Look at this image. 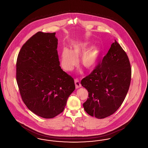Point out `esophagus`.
Masks as SVG:
<instances>
[{
  "mask_svg": "<svg viewBox=\"0 0 148 148\" xmlns=\"http://www.w3.org/2000/svg\"><path fill=\"white\" fill-rule=\"evenodd\" d=\"M74 82H75V87H76V88H77V89L79 88H80V87L82 86V85H81L80 83V81H79L77 79H75V80H74Z\"/></svg>",
  "mask_w": 148,
  "mask_h": 148,
  "instance_id": "1",
  "label": "esophagus"
}]
</instances>
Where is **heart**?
Segmentation results:
<instances>
[{
	"mask_svg": "<svg viewBox=\"0 0 148 148\" xmlns=\"http://www.w3.org/2000/svg\"><path fill=\"white\" fill-rule=\"evenodd\" d=\"M86 42H75L71 45V49L64 48L60 55V63L64 70L71 71L77 65L80 58V63L85 69L91 71L98 63L100 52L98 48L92 47L88 48Z\"/></svg>",
	"mask_w": 148,
	"mask_h": 148,
	"instance_id": "b5f03b06",
	"label": "heart"
}]
</instances>
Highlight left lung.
Returning a JSON list of instances; mask_svg holds the SVG:
<instances>
[{
    "label": "left lung",
    "instance_id": "left-lung-1",
    "mask_svg": "<svg viewBox=\"0 0 148 148\" xmlns=\"http://www.w3.org/2000/svg\"><path fill=\"white\" fill-rule=\"evenodd\" d=\"M131 75L127 53L115 40L101 63L81 81L88 92L89 98L83 104L85 111L98 119L112 115L126 97Z\"/></svg>",
    "mask_w": 148,
    "mask_h": 148
}]
</instances>
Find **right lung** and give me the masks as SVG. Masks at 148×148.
I'll return each mask as SVG.
<instances>
[{
	"mask_svg": "<svg viewBox=\"0 0 148 148\" xmlns=\"http://www.w3.org/2000/svg\"><path fill=\"white\" fill-rule=\"evenodd\" d=\"M56 33L39 32L23 45L16 78L21 98L29 109L43 118L63 112L75 90L73 78L60 66Z\"/></svg>",
	"mask_w": 148,
	"mask_h": 148,
	"instance_id": "right-lung-1",
	"label": "right lung"
}]
</instances>
